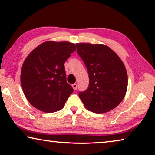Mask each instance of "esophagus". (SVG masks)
Masks as SVG:
<instances>
[{"label":"esophagus","mask_w":155,"mask_h":155,"mask_svg":"<svg viewBox=\"0 0 155 155\" xmlns=\"http://www.w3.org/2000/svg\"><path fill=\"white\" fill-rule=\"evenodd\" d=\"M72 87H73V89H74L75 91L77 90V88H78V84H72Z\"/></svg>","instance_id":"obj_1"}]
</instances>
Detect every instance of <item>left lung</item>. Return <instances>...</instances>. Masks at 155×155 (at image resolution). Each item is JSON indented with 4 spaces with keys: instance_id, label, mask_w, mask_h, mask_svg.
<instances>
[{
    "instance_id": "8db88e82",
    "label": "left lung",
    "mask_w": 155,
    "mask_h": 155,
    "mask_svg": "<svg viewBox=\"0 0 155 155\" xmlns=\"http://www.w3.org/2000/svg\"><path fill=\"white\" fill-rule=\"evenodd\" d=\"M76 47L89 77L88 88L78 94L84 105L95 113L113 110L127 91L128 75L123 62L104 45L78 43Z\"/></svg>"
}]
</instances>
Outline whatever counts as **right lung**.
<instances>
[{
  "mask_svg": "<svg viewBox=\"0 0 155 155\" xmlns=\"http://www.w3.org/2000/svg\"><path fill=\"white\" fill-rule=\"evenodd\" d=\"M75 50L68 42L42 43L22 64L20 82L27 100L45 113H54L64 106L73 92L67 82L64 62Z\"/></svg>",
  "mask_w": 155,
  "mask_h": 155,
  "instance_id": "add662e5",
  "label": "right lung"
}]
</instances>
